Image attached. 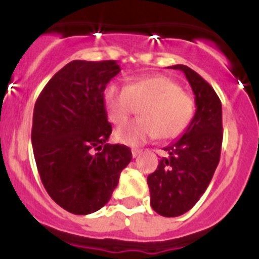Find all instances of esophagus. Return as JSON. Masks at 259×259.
<instances>
[{
  "label": "esophagus",
  "instance_id": "obj_1",
  "mask_svg": "<svg viewBox=\"0 0 259 259\" xmlns=\"http://www.w3.org/2000/svg\"><path fill=\"white\" fill-rule=\"evenodd\" d=\"M141 153H143V150H141V149H136V148H135V149H132V157L137 158V157H139V155L141 154Z\"/></svg>",
  "mask_w": 259,
  "mask_h": 259
}]
</instances>
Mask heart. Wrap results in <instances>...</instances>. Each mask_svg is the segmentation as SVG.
Segmentation results:
<instances>
[{
	"label": "heart",
	"instance_id": "b5f03b06",
	"mask_svg": "<svg viewBox=\"0 0 259 259\" xmlns=\"http://www.w3.org/2000/svg\"><path fill=\"white\" fill-rule=\"evenodd\" d=\"M107 116L114 124L127 122L136 109L141 118L127 123L115 132L116 140L141 145L158 136L175 139L188 128L194 115V101L170 77L149 75L134 79L128 85L109 84L102 95Z\"/></svg>",
	"mask_w": 259,
	"mask_h": 259
}]
</instances>
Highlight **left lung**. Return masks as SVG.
<instances>
[{"mask_svg":"<svg viewBox=\"0 0 259 259\" xmlns=\"http://www.w3.org/2000/svg\"><path fill=\"white\" fill-rule=\"evenodd\" d=\"M188 79L194 93L196 114L184 135L164 148L168 155L148 176L150 205L163 217H179L197 203L212 179L221 158L222 104L212 87L184 65L171 66Z\"/></svg>","mask_w":259,"mask_h":259,"instance_id":"obj_1","label":"left lung"}]
</instances>
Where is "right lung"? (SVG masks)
Returning <instances> with one entry per match:
<instances>
[{"mask_svg": "<svg viewBox=\"0 0 259 259\" xmlns=\"http://www.w3.org/2000/svg\"><path fill=\"white\" fill-rule=\"evenodd\" d=\"M120 72L116 61H72L44 87L33 109L31 140L41 182L68 212L87 215L109 202L131 149L107 144L102 95Z\"/></svg>", "mask_w": 259, "mask_h": 259, "instance_id": "right-lung-1", "label": "right lung"}]
</instances>
